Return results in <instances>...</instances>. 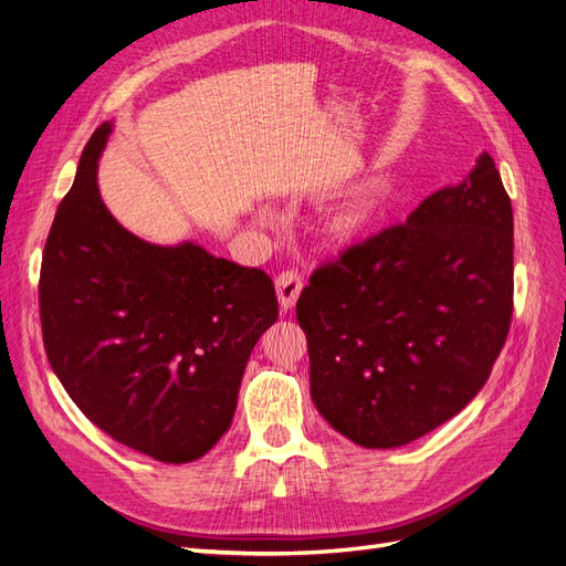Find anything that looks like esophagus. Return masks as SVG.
<instances>
[{
  "mask_svg": "<svg viewBox=\"0 0 566 566\" xmlns=\"http://www.w3.org/2000/svg\"><path fill=\"white\" fill-rule=\"evenodd\" d=\"M302 287H304V279H302V273L297 269H285V271L279 273V276H276V295H279L283 312L293 310L300 293H302Z\"/></svg>",
  "mask_w": 566,
  "mask_h": 566,
  "instance_id": "obj_1",
  "label": "esophagus"
}]
</instances>
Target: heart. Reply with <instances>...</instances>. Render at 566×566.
Masks as SVG:
<instances>
[{"mask_svg": "<svg viewBox=\"0 0 566 566\" xmlns=\"http://www.w3.org/2000/svg\"><path fill=\"white\" fill-rule=\"evenodd\" d=\"M370 214H373V200L366 196H354L342 205H337V208L325 217L323 233L328 238H335V241H345V238H352L368 224Z\"/></svg>", "mask_w": 566, "mask_h": 566, "instance_id": "obj_1", "label": "heart"}]
</instances>
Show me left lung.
<instances>
[{
    "label": "left lung",
    "instance_id": "obj_1",
    "mask_svg": "<svg viewBox=\"0 0 566 566\" xmlns=\"http://www.w3.org/2000/svg\"><path fill=\"white\" fill-rule=\"evenodd\" d=\"M512 205L484 153L460 186L323 262L297 300L312 399L358 447H403L489 380L512 321Z\"/></svg>",
    "mask_w": 566,
    "mask_h": 566
}]
</instances>
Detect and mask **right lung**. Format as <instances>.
I'll use <instances>...</instances> for the list:
<instances>
[{
    "mask_svg": "<svg viewBox=\"0 0 566 566\" xmlns=\"http://www.w3.org/2000/svg\"><path fill=\"white\" fill-rule=\"evenodd\" d=\"M101 125L59 205L40 269L51 368L98 430L163 462H191L229 430L256 339L279 318L273 281L200 245H150L101 200Z\"/></svg>",
    "mask_w": 566,
    "mask_h": 566,
    "instance_id": "add662e5",
    "label": "right lung"
}]
</instances>
